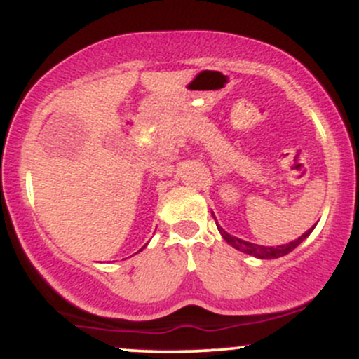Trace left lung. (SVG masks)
I'll use <instances>...</instances> for the list:
<instances>
[{
  "mask_svg": "<svg viewBox=\"0 0 359 359\" xmlns=\"http://www.w3.org/2000/svg\"><path fill=\"white\" fill-rule=\"evenodd\" d=\"M216 226H218V224H216ZM218 230H219V233H222V237L226 240L231 247H235L237 250H242L243 254H250V255H254V257H259V259H278V257H283V255L290 254L293 249H297L303 240L312 233L313 228H310L309 231H305V233H303L302 237H298L294 242H290V243H286V245H278V247L257 245V243H250V242H245V240L231 237L230 233H226V231L219 226H218Z\"/></svg>",
  "mask_w": 359,
  "mask_h": 359,
  "instance_id": "1",
  "label": "left lung"
}]
</instances>
